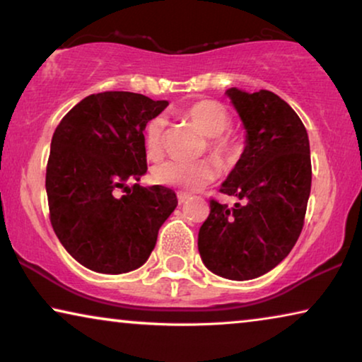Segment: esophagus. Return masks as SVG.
<instances>
[{
	"label": "esophagus",
	"instance_id": "esophagus-1",
	"mask_svg": "<svg viewBox=\"0 0 362 362\" xmlns=\"http://www.w3.org/2000/svg\"><path fill=\"white\" fill-rule=\"evenodd\" d=\"M189 194H186V192H177V201H180V204H182V202H186L187 199H189Z\"/></svg>",
	"mask_w": 362,
	"mask_h": 362
}]
</instances>
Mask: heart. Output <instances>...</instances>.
<instances>
[{
	"instance_id": "obj_1",
	"label": "heart",
	"mask_w": 362,
	"mask_h": 362,
	"mask_svg": "<svg viewBox=\"0 0 362 362\" xmlns=\"http://www.w3.org/2000/svg\"><path fill=\"white\" fill-rule=\"evenodd\" d=\"M181 115L187 118L202 135L209 138V150L216 158H230L237 153V143L224 136L230 127V117L217 102L199 100L182 108ZM163 130L165 120L161 117L153 118L145 130L146 155L151 160L160 158L163 150ZM216 176V168L209 161L182 163L165 161L155 168L153 177L158 185L175 187L180 191H197L211 182Z\"/></svg>"
}]
</instances>
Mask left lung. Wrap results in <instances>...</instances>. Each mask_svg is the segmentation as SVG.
I'll list each match as a JSON object with an SVG mask.
<instances>
[{
	"label": "left lung",
	"mask_w": 362,
	"mask_h": 362,
	"mask_svg": "<svg viewBox=\"0 0 362 362\" xmlns=\"http://www.w3.org/2000/svg\"><path fill=\"white\" fill-rule=\"evenodd\" d=\"M245 130L244 151L221 185L234 207L211 201L197 235L202 264L229 280H252L280 264L298 240L311 189L303 122L269 90L227 88Z\"/></svg>",
	"instance_id": "left-lung-1"
}]
</instances>
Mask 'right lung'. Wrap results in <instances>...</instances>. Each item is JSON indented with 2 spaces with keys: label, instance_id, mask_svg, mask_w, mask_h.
I'll return each instance as SVG.
<instances>
[{
  "label": "right lung",
  "instance_id": "add662e5",
  "mask_svg": "<svg viewBox=\"0 0 362 362\" xmlns=\"http://www.w3.org/2000/svg\"><path fill=\"white\" fill-rule=\"evenodd\" d=\"M166 107L168 100L141 93H93L54 132L46 171L51 224L64 249L88 270L118 275L141 267L176 209L170 187L138 185L146 173L143 132ZM117 189L127 194L118 197Z\"/></svg>",
  "mask_w": 362,
  "mask_h": 362
}]
</instances>
